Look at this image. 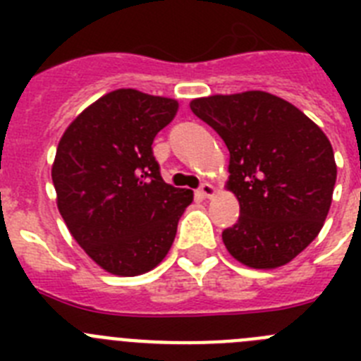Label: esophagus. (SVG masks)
<instances>
[{"mask_svg": "<svg viewBox=\"0 0 361 361\" xmlns=\"http://www.w3.org/2000/svg\"><path fill=\"white\" fill-rule=\"evenodd\" d=\"M199 193L204 197V199H209V197L215 195V186H212L209 183H204L202 186L199 188Z\"/></svg>", "mask_w": 361, "mask_h": 361, "instance_id": "esophagus-1", "label": "esophagus"}]
</instances>
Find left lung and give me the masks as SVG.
Segmentation results:
<instances>
[{
  "instance_id": "obj_1",
  "label": "left lung",
  "mask_w": 361,
  "mask_h": 361,
  "mask_svg": "<svg viewBox=\"0 0 361 361\" xmlns=\"http://www.w3.org/2000/svg\"><path fill=\"white\" fill-rule=\"evenodd\" d=\"M190 108L229 149L226 188L240 216L222 231L226 250L253 269L291 262L318 237L331 208L336 162L327 135L267 92L199 97Z\"/></svg>"
}]
</instances>
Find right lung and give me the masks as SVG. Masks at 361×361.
I'll return each mask as SVG.
<instances>
[{"label":"right lung","mask_w":361,"mask_h":361,"mask_svg":"<svg viewBox=\"0 0 361 361\" xmlns=\"http://www.w3.org/2000/svg\"><path fill=\"white\" fill-rule=\"evenodd\" d=\"M177 110L175 99L119 88L85 108L57 145V209L85 253L111 275L159 266L193 200L191 190L162 180L152 149Z\"/></svg>","instance_id":"add662e5"}]
</instances>
